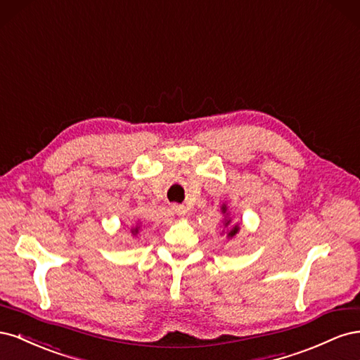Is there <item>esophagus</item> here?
<instances>
[{
	"label": "esophagus",
	"mask_w": 360,
	"mask_h": 360,
	"mask_svg": "<svg viewBox=\"0 0 360 360\" xmlns=\"http://www.w3.org/2000/svg\"><path fill=\"white\" fill-rule=\"evenodd\" d=\"M172 212L176 213V214H179V216H184V214H186V207L180 205V204H174L172 205Z\"/></svg>",
	"instance_id": "esophagus-1"
}]
</instances>
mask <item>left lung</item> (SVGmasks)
<instances>
[{
	"label": "left lung",
	"instance_id": "8db88e82",
	"mask_svg": "<svg viewBox=\"0 0 360 360\" xmlns=\"http://www.w3.org/2000/svg\"><path fill=\"white\" fill-rule=\"evenodd\" d=\"M221 209H222V213H226V205H225V204L221 207ZM230 224H231V219H230V217H225V222H224V225H225V226H228ZM238 230H240V226H238V224H236L233 228H230V230L226 231V237L233 238V237L238 233Z\"/></svg>",
	"mask_w": 360,
	"mask_h": 360
}]
</instances>
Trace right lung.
Instances as JSON below:
<instances>
[{
  "mask_svg": "<svg viewBox=\"0 0 360 360\" xmlns=\"http://www.w3.org/2000/svg\"><path fill=\"white\" fill-rule=\"evenodd\" d=\"M139 231V226H135V228H132V234H136Z\"/></svg>",
  "mask_w": 360,
  "mask_h": 360,
  "instance_id": "obj_1",
  "label": "right lung"
}]
</instances>
